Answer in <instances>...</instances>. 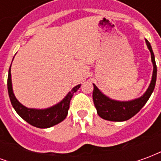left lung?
I'll use <instances>...</instances> for the list:
<instances>
[{
    "label": "left lung",
    "mask_w": 161,
    "mask_h": 161,
    "mask_svg": "<svg viewBox=\"0 0 161 161\" xmlns=\"http://www.w3.org/2000/svg\"><path fill=\"white\" fill-rule=\"evenodd\" d=\"M147 46L148 47L149 51L151 53V58L153 64V77L151 84L149 85L147 91L142 97L138 99H135L129 102H118L111 100L99 91L97 87L94 85L93 90V102L95 107L97 108L98 115L104 120L112 121H127L128 119L132 118L135 115H136L142 107L146 104V103L152 95L153 91L154 90L156 83V77H157V66H156L154 54L153 52L152 47L150 43L146 40Z\"/></svg>",
    "instance_id": "8db88e82"
}]
</instances>
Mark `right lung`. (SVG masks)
Instances as JSON below:
<instances>
[{
	"label": "right lung",
	"instance_id": "add662e5",
	"mask_svg": "<svg viewBox=\"0 0 161 161\" xmlns=\"http://www.w3.org/2000/svg\"><path fill=\"white\" fill-rule=\"evenodd\" d=\"M11 67V65H10ZM81 84H78L74 87L68 93L63 101L58 103L52 108L46 109H34V108H27L23 106L14 97L13 92L12 81H11V72L10 68L8 70V91L9 98L12 103L13 107L15 109L17 114L24 119L26 122H28L32 126L36 128H46L53 127L54 125L64 121L68 114V109L70 108V99L73 94L79 89Z\"/></svg>",
	"mask_w": 161,
	"mask_h": 161
}]
</instances>
